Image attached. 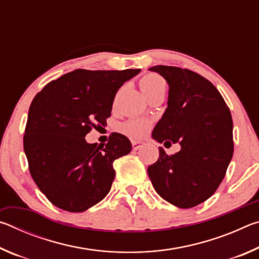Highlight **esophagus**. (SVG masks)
<instances>
[{
  "label": "esophagus",
  "mask_w": 259,
  "mask_h": 259,
  "mask_svg": "<svg viewBox=\"0 0 259 259\" xmlns=\"http://www.w3.org/2000/svg\"><path fill=\"white\" fill-rule=\"evenodd\" d=\"M131 144H133L134 150H139V148L144 145V143L143 142H139V140H133V142H131Z\"/></svg>",
  "instance_id": "esophagus-1"
}]
</instances>
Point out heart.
I'll list each match as a JSON object with an SVG mask.
<instances>
[{"mask_svg": "<svg viewBox=\"0 0 259 259\" xmlns=\"http://www.w3.org/2000/svg\"><path fill=\"white\" fill-rule=\"evenodd\" d=\"M140 88L143 93L148 96L154 94L155 91L165 88V81L157 74H148L140 80ZM151 128V122L145 119H133L122 124L121 129L124 134L135 138L144 137Z\"/></svg>", "mask_w": 259, "mask_h": 259, "instance_id": "b5f03b06", "label": "heart"}]
</instances>
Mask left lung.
<instances>
[{
  "mask_svg": "<svg viewBox=\"0 0 259 259\" xmlns=\"http://www.w3.org/2000/svg\"><path fill=\"white\" fill-rule=\"evenodd\" d=\"M150 71L169 85L168 107L152 138L181 144V151L169 156L159 147L147 174L161 198L178 208L195 207L216 192L233 156L231 112L216 87L199 74L163 65Z\"/></svg>",
  "mask_w": 259,
  "mask_h": 259,
  "instance_id": "left-lung-1",
  "label": "left lung"
}]
</instances>
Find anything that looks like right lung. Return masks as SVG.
I'll return each instance as SVG.
<instances>
[{
	"label": "right lung",
	"instance_id": "add662e5",
	"mask_svg": "<svg viewBox=\"0 0 259 259\" xmlns=\"http://www.w3.org/2000/svg\"><path fill=\"white\" fill-rule=\"evenodd\" d=\"M140 69H75L51 81L30 104L24 136L29 172L52 204L69 212L100 202L115 177L113 162L129 154L131 143L113 133L106 145L87 143L96 122L105 124L124 82Z\"/></svg>",
	"mask_w": 259,
	"mask_h": 259
}]
</instances>
